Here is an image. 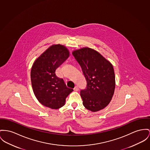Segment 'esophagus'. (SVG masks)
Wrapping results in <instances>:
<instances>
[{"instance_id":"obj_1","label":"esophagus","mask_w":150,"mask_h":150,"mask_svg":"<svg viewBox=\"0 0 150 150\" xmlns=\"http://www.w3.org/2000/svg\"><path fill=\"white\" fill-rule=\"evenodd\" d=\"M74 89V91H78L79 89V87H78L77 86H76L74 88V89Z\"/></svg>"}]
</instances>
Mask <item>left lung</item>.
<instances>
[{
  "label": "left lung",
  "mask_w": 150,
  "mask_h": 150,
  "mask_svg": "<svg viewBox=\"0 0 150 150\" xmlns=\"http://www.w3.org/2000/svg\"><path fill=\"white\" fill-rule=\"evenodd\" d=\"M73 55L86 81V88L80 91L83 106L93 112L105 108L110 103L115 90L112 65L98 52L89 48L74 50Z\"/></svg>",
  "instance_id": "8db88e82"
}]
</instances>
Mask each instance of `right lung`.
Instances as JSON below:
<instances>
[{"instance_id":"add662e5","label":"right lung","mask_w":150,"mask_h":150,"mask_svg":"<svg viewBox=\"0 0 150 150\" xmlns=\"http://www.w3.org/2000/svg\"><path fill=\"white\" fill-rule=\"evenodd\" d=\"M63 45H54L45 50L33 63L30 79L34 94L40 103L53 109H59L73 89L67 86L63 79L56 74V69L69 57Z\"/></svg>"}]
</instances>
